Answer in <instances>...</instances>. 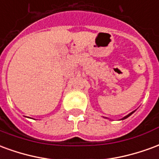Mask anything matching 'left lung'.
Returning <instances> with one entry per match:
<instances>
[{"mask_svg": "<svg viewBox=\"0 0 159 159\" xmlns=\"http://www.w3.org/2000/svg\"><path fill=\"white\" fill-rule=\"evenodd\" d=\"M134 111H132V112H130L129 114H128L127 116H125V117H123V118H121V119H120V120H124V119H126V118H128V117H129V116H131V115H132V114H133L134 112ZM105 118H107V117H105ZM107 119H108V118H107Z\"/></svg>", "mask_w": 159, "mask_h": 159, "instance_id": "left-lung-1", "label": "left lung"}]
</instances>
